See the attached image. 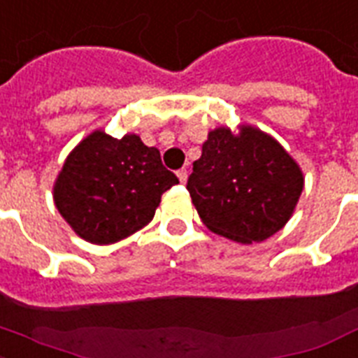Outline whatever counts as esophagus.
I'll list each match as a JSON object with an SVG mask.
<instances>
[{"instance_id": "1", "label": "esophagus", "mask_w": 358, "mask_h": 358, "mask_svg": "<svg viewBox=\"0 0 358 358\" xmlns=\"http://www.w3.org/2000/svg\"><path fill=\"white\" fill-rule=\"evenodd\" d=\"M176 176H178L180 184H185V182H187V171L185 169H180L178 173H176Z\"/></svg>"}]
</instances>
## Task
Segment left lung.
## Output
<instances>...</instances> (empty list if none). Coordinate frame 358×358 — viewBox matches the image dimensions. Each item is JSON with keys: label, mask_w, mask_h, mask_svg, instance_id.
Instances as JSON below:
<instances>
[{"label": "left lung", "mask_w": 358, "mask_h": 358, "mask_svg": "<svg viewBox=\"0 0 358 358\" xmlns=\"http://www.w3.org/2000/svg\"><path fill=\"white\" fill-rule=\"evenodd\" d=\"M303 171L283 145L254 124L208 134L187 191L206 228L241 245L268 239L294 213Z\"/></svg>", "instance_id": "obj_1"}]
</instances>
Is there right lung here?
Returning a JSON list of instances; mask_svg holds the SVG:
<instances>
[{"label":"right lung","instance_id":"obj_1","mask_svg":"<svg viewBox=\"0 0 358 358\" xmlns=\"http://www.w3.org/2000/svg\"><path fill=\"white\" fill-rule=\"evenodd\" d=\"M178 178L138 134L112 138L97 129L68 154L53 185L58 213L80 239L113 245L154 219L162 194Z\"/></svg>","mask_w":358,"mask_h":358}]
</instances>
